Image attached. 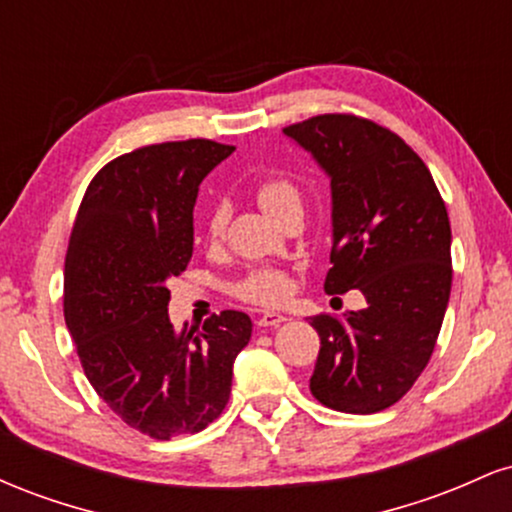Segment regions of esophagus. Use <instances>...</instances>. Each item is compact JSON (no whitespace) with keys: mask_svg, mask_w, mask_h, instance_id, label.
Wrapping results in <instances>:
<instances>
[{"mask_svg":"<svg viewBox=\"0 0 512 512\" xmlns=\"http://www.w3.org/2000/svg\"><path fill=\"white\" fill-rule=\"evenodd\" d=\"M281 322H286V315L272 313V310H264V313L257 317V327H279Z\"/></svg>","mask_w":512,"mask_h":512,"instance_id":"34e87169","label":"esophagus"}]
</instances>
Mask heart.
I'll return each mask as SVG.
<instances>
[{"label": "heart", "instance_id": "heart-1", "mask_svg": "<svg viewBox=\"0 0 512 512\" xmlns=\"http://www.w3.org/2000/svg\"><path fill=\"white\" fill-rule=\"evenodd\" d=\"M255 199L257 204L272 216L274 221L289 219L291 214H303V195L301 187L293 182L289 175H264V178L255 185ZM228 211L223 207H214L207 214L204 221V240L209 245L221 243L223 233H226ZM289 276L276 267H257L245 272L240 279L231 284V293L240 301L252 305H276L289 296Z\"/></svg>", "mask_w": 512, "mask_h": 512}]
</instances>
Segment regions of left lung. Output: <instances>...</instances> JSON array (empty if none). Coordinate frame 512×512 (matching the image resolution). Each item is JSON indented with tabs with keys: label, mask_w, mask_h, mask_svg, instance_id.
Segmentation results:
<instances>
[{
	"label": "left lung",
	"mask_w": 512,
	"mask_h": 512,
	"mask_svg": "<svg viewBox=\"0 0 512 512\" xmlns=\"http://www.w3.org/2000/svg\"><path fill=\"white\" fill-rule=\"evenodd\" d=\"M284 134L332 178L325 291L366 296L358 313L310 317L320 334L310 392L375 414L407 395L436 349L452 284L448 209L419 154L368 117L315 115Z\"/></svg>",
	"instance_id": "left-lung-1"
}]
</instances>
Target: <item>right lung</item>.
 Wrapping results in <instances>:
<instances>
[{
    "instance_id": "obj_1",
    "label": "right lung",
    "mask_w": 512,
    "mask_h": 512,
    "mask_svg": "<svg viewBox=\"0 0 512 512\" xmlns=\"http://www.w3.org/2000/svg\"><path fill=\"white\" fill-rule=\"evenodd\" d=\"M236 146L185 139L113 158L88 182L64 260V320L98 397L156 440L199 433L231 397L250 342L240 310L175 330L166 281L187 269L199 182Z\"/></svg>"
}]
</instances>
